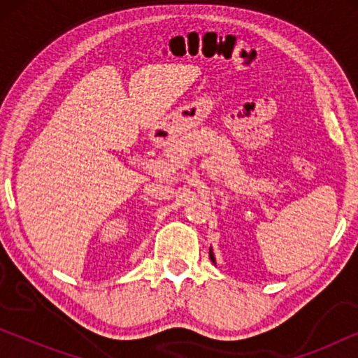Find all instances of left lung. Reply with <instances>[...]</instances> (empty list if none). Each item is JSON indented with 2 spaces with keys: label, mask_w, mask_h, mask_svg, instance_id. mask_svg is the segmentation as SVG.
Here are the masks:
<instances>
[{
  "label": "left lung",
  "mask_w": 358,
  "mask_h": 358,
  "mask_svg": "<svg viewBox=\"0 0 358 358\" xmlns=\"http://www.w3.org/2000/svg\"><path fill=\"white\" fill-rule=\"evenodd\" d=\"M210 259H212V262H215V256H213V252H212V249H210Z\"/></svg>",
  "instance_id": "obj_1"
}]
</instances>
